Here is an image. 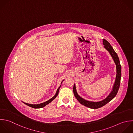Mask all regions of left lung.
Segmentation results:
<instances>
[{
	"label": "left lung",
	"mask_w": 133,
	"mask_h": 133,
	"mask_svg": "<svg viewBox=\"0 0 133 133\" xmlns=\"http://www.w3.org/2000/svg\"><path fill=\"white\" fill-rule=\"evenodd\" d=\"M103 44L104 45V47L110 52V55H111L115 64L116 68V79L115 81L114 85L113 86V90L110 95L104 100L99 101V102H92L86 100L82 98H81L77 93L76 89L75 88V84L73 86V92L75 97L77 99V100L79 101L80 103L88 107L91 109H98L101 108L108 103L110 102L111 100H112L116 95L119 87L120 85V82H121V66L119 63V58L117 56V54L115 52L112 47L110 45V44L105 39H103Z\"/></svg>",
	"instance_id": "obj_1"
}]
</instances>
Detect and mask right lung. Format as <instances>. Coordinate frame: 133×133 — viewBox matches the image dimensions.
<instances>
[{
	"mask_svg": "<svg viewBox=\"0 0 133 133\" xmlns=\"http://www.w3.org/2000/svg\"><path fill=\"white\" fill-rule=\"evenodd\" d=\"M61 85H60V86L58 88L57 90V92H56V95L52 97L50 99H49V100L45 102H43L42 103H40V104H29V103H25V102H23L24 104H26L27 105L29 106V107H31L32 108H35V109H38V108H43L44 107H45V105H46L47 104H48V103H49L50 102H51L55 98H56V97L58 96V93H59V89L60 88Z\"/></svg>",
	"mask_w": 133,
	"mask_h": 133,
	"instance_id": "1",
	"label": "right lung"
}]
</instances>
